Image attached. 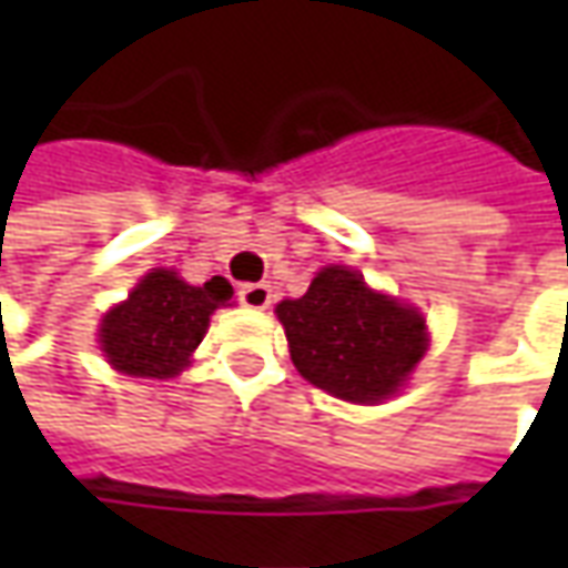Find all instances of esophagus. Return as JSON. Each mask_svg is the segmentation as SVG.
I'll return each mask as SVG.
<instances>
[{
	"label": "esophagus",
	"mask_w": 568,
	"mask_h": 568,
	"mask_svg": "<svg viewBox=\"0 0 568 568\" xmlns=\"http://www.w3.org/2000/svg\"><path fill=\"white\" fill-rule=\"evenodd\" d=\"M236 297H240V304H243V307L264 310V307H271L273 292L267 283H248V285H240Z\"/></svg>",
	"instance_id": "34e87169"
}]
</instances>
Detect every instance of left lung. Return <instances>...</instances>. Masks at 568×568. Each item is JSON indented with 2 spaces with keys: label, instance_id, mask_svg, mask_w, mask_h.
<instances>
[{
  "label": "left lung",
  "instance_id": "1",
  "mask_svg": "<svg viewBox=\"0 0 568 568\" xmlns=\"http://www.w3.org/2000/svg\"><path fill=\"white\" fill-rule=\"evenodd\" d=\"M301 377L344 402L393 395L426 353V320L371 292L349 267H325L307 295L276 304Z\"/></svg>",
  "mask_w": 568,
  "mask_h": 568
}]
</instances>
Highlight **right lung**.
<instances>
[{
    "mask_svg": "<svg viewBox=\"0 0 568 568\" xmlns=\"http://www.w3.org/2000/svg\"><path fill=\"white\" fill-rule=\"evenodd\" d=\"M234 295L224 276L187 285L173 271H151L124 304L109 310L100 346L109 362L133 377H173L206 334L215 307Z\"/></svg>",
    "mask_w": 568,
    "mask_h": 568,
    "instance_id": "add662e5",
    "label": "right lung"
}]
</instances>
